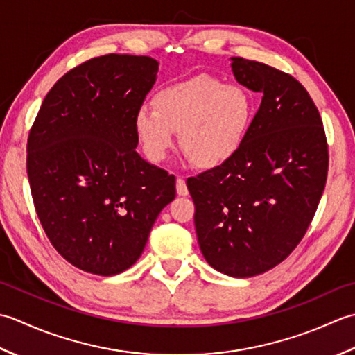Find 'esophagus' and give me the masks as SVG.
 Segmentation results:
<instances>
[{"label":"esophagus","mask_w":355,"mask_h":355,"mask_svg":"<svg viewBox=\"0 0 355 355\" xmlns=\"http://www.w3.org/2000/svg\"><path fill=\"white\" fill-rule=\"evenodd\" d=\"M176 193L179 194V196H187V194H188V188H187L184 178L176 179Z\"/></svg>","instance_id":"1"}]
</instances>
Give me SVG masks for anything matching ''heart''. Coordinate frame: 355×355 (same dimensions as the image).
Here are the masks:
<instances>
[{"mask_svg": "<svg viewBox=\"0 0 355 355\" xmlns=\"http://www.w3.org/2000/svg\"><path fill=\"white\" fill-rule=\"evenodd\" d=\"M155 108L142 105L135 114V132L148 161L168 156L179 133L180 148L200 168H216L243 146L254 118V101L241 85L199 75L165 87Z\"/></svg>", "mask_w": 355, "mask_h": 355, "instance_id": "obj_1", "label": "heart"}]
</instances>
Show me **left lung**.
<instances>
[{
	"label": "left lung",
	"mask_w": 355,
	"mask_h": 355,
	"mask_svg": "<svg viewBox=\"0 0 355 355\" xmlns=\"http://www.w3.org/2000/svg\"><path fill=\"white\" fill-rule=\"evenodd\" d=\"M231 71L262 103L236 156L187 187L208 265L245 279L274 268L305 236L327 184L328 146L319 110L293 76L243 58H231Z\"/></svg>",
	"instance_id": "8db88e82"
}]
</instances>
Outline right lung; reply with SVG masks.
Masks as SVG:
<instances>
[{
  "mask_svg": "<svg viewBox=\"0 0 355 355\" xmlns=\"http://www.w3.org/2000/svg\"><path fill=\"white\" fill-rule=\"evenodd\" d=\"M157 70L150 56L93 58L52 87L28 135L36 214L55 250L83 271L130 268L176 196L175 176L136 151L135 114Z\"/></svg>",
  "mask_w": 355,
  "mask_h": 355,
  "instance_id": "right-lung-1",
  "label": "right lung"
}]
</instances>
